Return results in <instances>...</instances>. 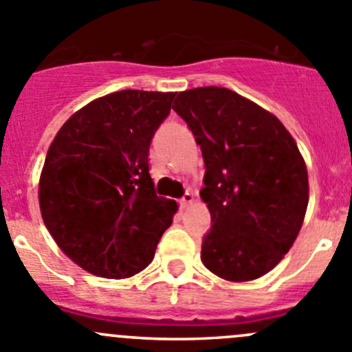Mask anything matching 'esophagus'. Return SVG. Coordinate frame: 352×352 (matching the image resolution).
<instances>
[{"label": "esophagus", "instance_id": "obj_1", "mask_svg": "<svg viewBox=\"0 0 352 352\" xmlns=\"http://www.w3.org/2000/svg\"><path fill=\"white\" fill-rule=\"evenodd\" d=\"M190 204H194V194L187 192L186 196H184L182 199H180V208H182V209H187V208H189Z\"/></svg>", "mask_w": 352, "mask_h": 352}]
</instances>
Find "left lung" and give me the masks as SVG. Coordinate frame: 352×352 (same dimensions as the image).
Listing matches in <instances>:
<instances>
[{
    "mask_svg": "<svg viewBox=\"0 0 352 352\" xmlns=\"http://www.w3.org/2000/svg\"><path fill=\"white\" fill-rule=\"evenodd\" d=\"M173 110L196 136L211 212L201 261L225 281L247 283L293 247L308 206L307 163L281 120L221 87L180 91Z\"/></svg>",
    "mask_w": 352,
    "mask_h": 352,
    "instance_id": "left-lung-1",
    "label": "left lung"
}]
</instances>
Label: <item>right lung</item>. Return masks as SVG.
Returning <instances> with one entry per match:
<instances>
[{
	"instance_id": "add662e5",
	"label": "right lung",
	"mask_w": 352,
	"mask_h": 352,
	"mask_svg": "<svg viewBox=\"0 0 352 352\" xmlns=\"http://www.w3.org/2000/svg\"><path fill=\"white\" fill-rule=\"evenodd\" d=\"M173 91L120 90L95 98L63 124L38 180L45 228L90 274L124 279L151 264L179 206L158 197L150 143Z\"/></svg>"
}]
</instances>
